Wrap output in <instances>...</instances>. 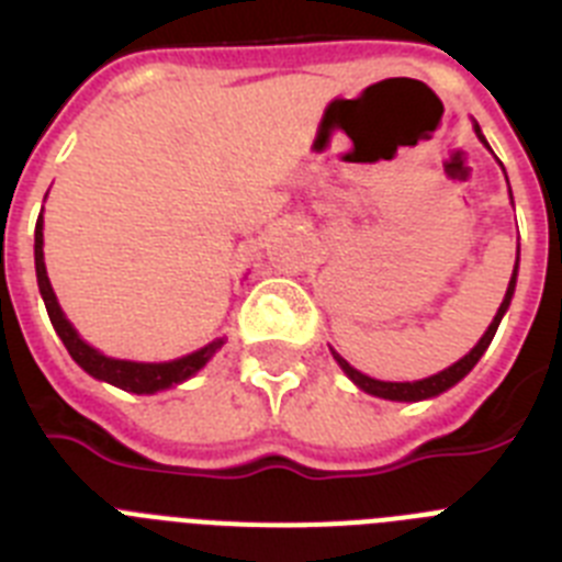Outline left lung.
Wrapping results in <instances>:
<instances>
[{
	"instance_id": "8db88e82",
	"label": "left lung",
	"mask_w": 562,
	"mask_h": 562,
	"mask_svg": "<svg viewBox=\"0 0 562 562\" xmlns=\"http://www.w3.org/2000/svg\"><path fill=\"white\" fill-rule=\"evenodd\" d=\"M475 133H477V138H481L486 144V138H484V135H481V126H477V124H475ZM486 146H490V144H486ZM515 280H517V266H515V271H512V280H509V288H506L504 302H501V308H497L495 319H492V325H490V328H486V334L481 336V341H477V345L470 350V353L463 356V359H458V362L452 364V368L441 370V373L429 375V379H422V382H379V379H370V375H364V373H359V370H356V368H350V364L345 362L341 356H336V362H339V368L345 370V373H348L350 379H353V382L364 390V393H370V396L390 398V402H422V398L438 396V393H443V390H450L452 384L461 382L463 375H467L472 368H475L477 359L484 356V350L490 348L492 336H495L497 325H501V319H504L506 308H509L512 294H515Z\"/></svg>"
}]
</instances>
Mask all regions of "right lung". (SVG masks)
<instances>
[{
    "instance_id": "add662e5",
    "label": "right lung",
    "mask_w": 562,
    "mask_h": 562,
    "mask_svg": "<svg viewBox=\"0 0 562 562\" xmlns=\"http://www.w3.org/2000/svg\"><path fill=\"white\" fill-rule=\"evenodd\" d=\"M45 240H42V214L36 221V280L38 291H42V300H45L47 316H50L53 328L65 341L67 353L76 359L78 368H85L87 373L95 375V379H104V382L115 384L121 390H130V393H158V390L172 387V384L187 382L189 375L198 373L203 364L212 359V353L223 345V339L212 341L206 348L194 350V353L183 356V359H175V362H158V364H146V362H124V359H110V356L99 353L95 348H90L81 336L72 330L70 322L65 319L61 308H58L56 294H53L50 280H47V268H45V251H42Z\"/></svg>"
}]
</instances>
